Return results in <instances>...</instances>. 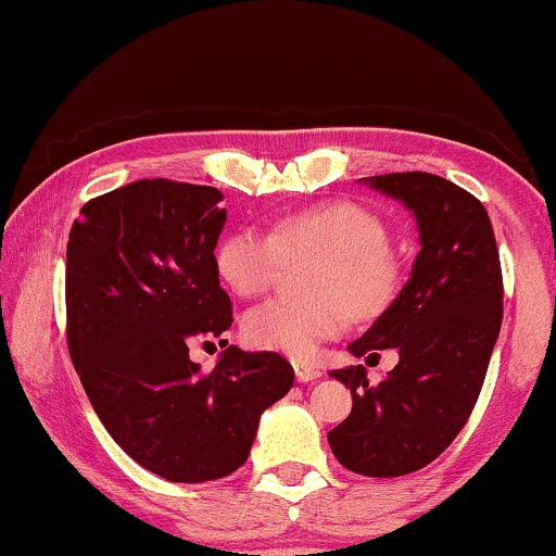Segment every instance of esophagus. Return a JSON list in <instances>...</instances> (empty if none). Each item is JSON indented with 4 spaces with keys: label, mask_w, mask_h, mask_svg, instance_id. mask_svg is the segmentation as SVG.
<instances>
[{
    "label": "esophagus",
    "mask_w": 556,
    "mask_h": 556,
    "mask_svg": "<svg viewBox=\"0 0 556 556\" xmlns=\"http://www.w3.org/2000/svg\"><path fill=\"white\" fill-rule=\"evenodd\" d=\"M294 375H296L299 382H312L316 378H321V370H318L316 365H308V363L296 361L294 363Z\"/></svg>",
    "instance_id": "esophagus-1"
}]
</instances>
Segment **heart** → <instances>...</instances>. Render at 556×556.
Listing matches in <instances>:
<instances>
[{
  "label": "heart",
  "instance_id": "heart-1",
  "mask_svg": "<svg viewBox=\"0 0 556 556\" xmlns=\"http://www.w3.org/2000/svg\"><path fill=\"white\" fill-rule=\"evenodd\" d=\"M314 260L306 294L314 299H275L244 316L242 333L262 351L312 357L324 341L345 326L380 316L392 304L400 267L388 252V230L363 205L338 201L289 213L262 232L250 225L225 235L218 269L235 294L262 296L277 285L287 262Z\"/></svg>",
  "mask_w": 556,
  "mask_h": 556
}]
</instances>
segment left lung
<instances>
[{"label":"left lung","mask_w":556,"mask_h":556,"mask_svg":"<svg viewBox=\"0 0 556 556\" xmlns=\"http://www.w3.org/2000/svg\"><path fill=\"white\" fill-rule=\"evenodd\" d=\"M417 218L419 255L384 314L353 341L355 357L397 348L380 384L363 365L333 370L353 409L328 444L353 473L394 478L431 464L476 407L503 324V271L483 203L446 178L404 172L361 178Z\"/></svg>","instance_id":"1"}]
</instances>
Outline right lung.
<instances>
[{"mask_svg": "<svg viewBox=\"0 0 556 556\" xmlns=\"http://www.w3.org/2000/svg\"><path fill=\"white\" fill-rule=\"evenodd\" d=\"M220 201L213 186L142 178L83 205L65 252L75 372L110 437L172 483L238 470L262 412L294 384L277 353L230 345L211 372L188 357L232 326L215 260Z\"/></svg>", "mask_w": 556, "mask_h": 556, "instance_id": "add662e5", "label": "right lung"}]
</instances>
